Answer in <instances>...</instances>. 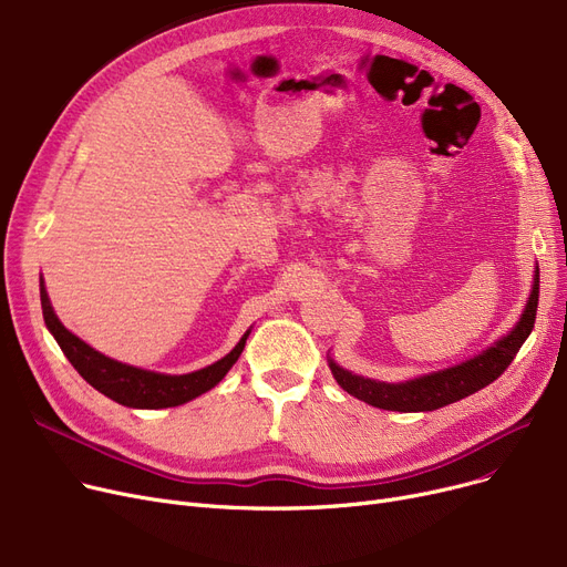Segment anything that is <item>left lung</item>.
I'll use <instances>...</instances> for the list:
<instances>
[{
  "label": "left lung",
  "mask_w": 567,
  "mask_h": 567,
  "mask_svg": "<svg viewBox=\"0 0 567 567\" xmlns=\"http://www.w3.org/2000/svg\"><path fill=\"white\" fill-rule=\"evenodd\" d=\"M538 296H540V268L535 266L530 296H528L519 321L492 347H487L481 353H475L473 359H468L460 365L430 372V374L400 381V383L377 381V379L353 374V372L340 368L331 359V355H329V368H331L336 381L349 395L359 398L377 409L404 411V413L441 409L445 404H453L462 398L478 393L494 379H498L505 372V368L513 363L517 351L522 349V344L526 342V338L533 331L535 312H538Z\"/></svg>",
  "instance_id": "1"
}]
</instances>
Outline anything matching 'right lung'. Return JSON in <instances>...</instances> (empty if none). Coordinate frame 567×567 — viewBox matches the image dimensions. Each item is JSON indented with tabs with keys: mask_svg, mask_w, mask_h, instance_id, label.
<instances>
[{
	"mask_svg": "<svg viewBox=\"0 0 567 567\" xmlns=\"http://www.w3.org/2000/svg\"><path fill=\"white\" fill-rule=\"evenodd\" d=\"M41 308H43L48 331L54 336L56 344L62 347L64 355L78 370V374L89 385H94V389L105 398L131 409L178 406L199 398L206 391H212L238 361V355H241L246 340L250 336V329H248L244 338L238 340V344L214 365H206L190 374H161V372L118 363L110 359V355L96 351L94 347H89L78 336H73L54 315L52 303L48 299L43 276H41Z\"/></svg>",
	"mask_w": 567,
	"mask_h": 567,
	"instance_id": "1",
	"label": "right lung"
}]
</instances>
